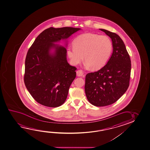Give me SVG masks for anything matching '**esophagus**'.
<instances>
[{
  "label": "esophagus",
  "mask_w": 150,
  "mask_h": 150,
  "mask_svg": "<svg viewBox=\"0 0 150 150\" xmlns=\"http://www.w3.org/2000/svg\"><path fill=\"white\" fill-rule=\"evenodd\" d=\"M76 74H77V76H79V77H80V76H83V71L81 70V69L77 71H76Z\"/></svg>",
  "instance_id": "esophagus-1"
}]
</instances>
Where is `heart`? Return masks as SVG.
Instances as JSON below:
<instances>
[{
    "label": "heart",
    "instance_id": "b5f03b06",
    "mask_svg": "<svg viewBox=\"0 0 150 150\" xmlns=\"http://www.w3.org/2000/svg\"><path fill=\"white\" fill-rule=\"evenodd\" d=\"M112 43L106 35L86 33L79 35L74 42V46L67 48V54L73 65L83 59L92 69H100L107 62L112 50Z\"/></svg>",
    "mask_w": 150,
    "mask_h": 150
}]
</instances>
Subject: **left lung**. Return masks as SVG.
Listing matches in <instances>:
<instances>
[{"label": "left lung", "instance_id": "1", "mask_svg": "<svg viewBox=\"0 0 150 150\" xmlns=\"http://www.w3.org/2000/svg\"><path fill=\"white\" fill-rule=\"evenodd\" d=\"M100 30L111 39L113 52L104 67L86 75L85 90L89 102L102 107L115 103L128 89L131 61L124 42L118 35L103 29Z\"/></svg>", "mask_w": 150, "mask_h": 150}]
</instances>
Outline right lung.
Masks as SVG:
<instances>
[{"mask_svg": "<svg viewBox=\"0 0 150 150\" xmlns=\"http://www.w3.org/2000/svg\"><path fill=\"white\" fill-rule=\"evenodd\" d=\"M81 29L50 27L38 36L29 49L24 83L31 96L40 104L57 107L65 102L77 69L67 62L66 48L54 43L67 39Z\"/></svg>", "mask_w": 150, "mask_h": 150, "instance_id": "right-lung-1", "label": "right lung"}]
</instances>
